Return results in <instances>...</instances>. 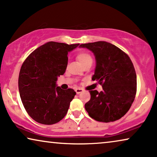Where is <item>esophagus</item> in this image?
<instances>
[{
    "instance_id": "obj_1",
    "label": "esophagus",
    "mask_w": 157,
    "mask_h": 157,
    "mask_svg": "<svg viewBox=\"0 0 157 157\" xmlns=\"http://www.w3.org/2000/svg\"><path fill=\"white\" fill-rule=\"evenodd\" d=\"M83 90L82 89H76V92L77 94H79L80 93H81V92H83Z\"/></svg>"
}]
</instances>
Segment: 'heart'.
I'll return each mask as SVG.
<instances>
[{
  "label": "heart",
  "mask_w": 157,
  "mask_h": 157,
  "mask_svg": "<svg viewBox=\"0 0 157 157\" xmlns=\"http://www.w3.org/2000/svg\"><path fill=\"white\" fill-rule=\"evenodd\" d=\"M77 59L79 61V62L83 65L85 63L89 61H92V58L91 56H90L89 53L86 52H81L79 53L78 55H77Z\"/></svg>",
  "instance_id": "obj_1"
}]
</instances>
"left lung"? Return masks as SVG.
Masks as SVG:
<instances>
[{
  "label": "left lung",
  "mask_w": 157,
  "mask_h": 157,
  "mask_svg": "<svg viewBox=\"0 0 157 157\" xmlns=\"http://www.w3.org/2000/svg\"><path fill=\"white\" fill-rule=\"evenodd\" d=\"M94 53L96 68L92 80L102 86V91H89L85 104L89 117L101 122L114 121L129 110L136 93V74L128 56L106 41L81 44Z\"/></svg>",
  "instance_id": "obj_1"
}]
</instances>
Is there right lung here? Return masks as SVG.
<instances>
[{
	"instance_id": "right-lung-1",
	"label": "right lung",
	"mask_w": 157,
	"mask_h": 157,
	"mask_svg": "<svg viewBox=\"0 0 157 157\" xmlns=\"http://www.w3.org/2000/svg\"><path fill=\"white\" fill-rule=\"evenodd\" d=\"M78 46L48 42L23 62L18 77L19 93L27 113L38 123H58L67 113L76 93L72 89H61L56 81L66 71L68 53Z\"/></svg>"
}]
</instances>
